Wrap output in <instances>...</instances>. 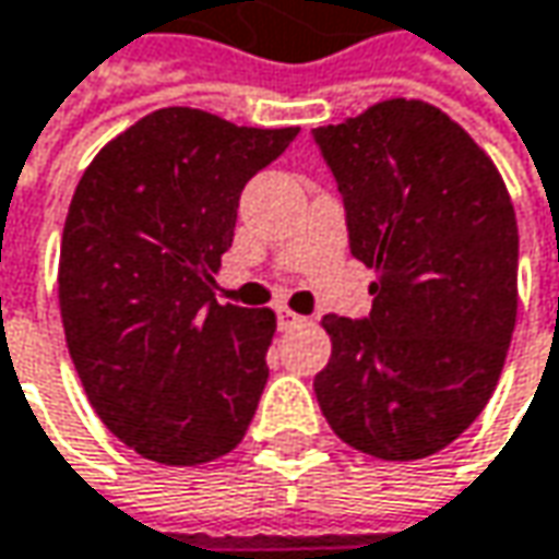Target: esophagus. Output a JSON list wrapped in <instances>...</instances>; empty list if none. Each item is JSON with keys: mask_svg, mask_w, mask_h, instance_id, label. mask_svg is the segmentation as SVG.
I'll return each instance as SVG.
<instances>
[{"mask_svg": "<svg viewBox=\"0 0 559 559\" xmlns=\"http://www.w3.org/2000/svg\"><path fill=\"white\" fill-rule=\"evenodd\" d=\"M300 322H304V316H297V312H290V309H284V306H281V309H278V328H281V331L300 325Z\"/></svg>", "mask_w": 559, "mask_h": 559, "instance_id": "obj_1", "label": "esophagus"}]
</instances>
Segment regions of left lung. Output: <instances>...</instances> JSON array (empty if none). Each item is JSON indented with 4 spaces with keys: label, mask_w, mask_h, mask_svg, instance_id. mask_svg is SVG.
Masks as SVG:
<instances>
[{
    "label": "left lung",
    "mask_w": 559,
    "mask_h": 559,
    "mask_svg": "<svg viewBox=\"0 0 559 559\" xmlns=\"http://www.w3.org/2000/svg\"><path fill=\"white\" fill-rule=\"evenodd\" d=\"M316 143L376 269L369 319L325 316L312 388L334 435L378 460H423L491 401L516 325L520 231L507 183L450 115L384 99Z\"/></svg>",
    "instance_id": "8db88e82"
}]
</instances>
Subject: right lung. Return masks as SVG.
<instances>
[{"label":"right lung","instance_id":"1","mask_svg":"<svg viewBox=\"0 0 559 559\" xmlns=\"http://www.w3.org/2000/svg\"><path fill=\"white\" fill-rule=\"evenodd\" d=\"M300 128L150 111L78 183L59 259L61 325L96 416L140 456L200 466L231 453L269 381L272 309L212 294L240 190Z\"/></svg>","mask_w":559,"mask_h":559}]
</instances>
